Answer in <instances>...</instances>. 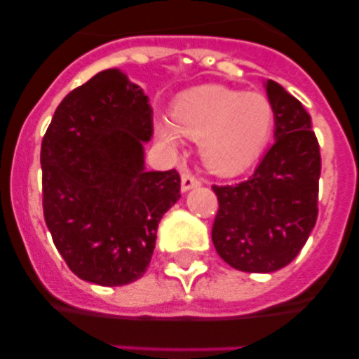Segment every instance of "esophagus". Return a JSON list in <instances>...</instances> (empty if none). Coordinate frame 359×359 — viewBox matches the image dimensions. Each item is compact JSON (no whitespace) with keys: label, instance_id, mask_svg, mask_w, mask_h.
Listing matches in <instances>:
<instances>
[{"label":"esophagus","instance_id":"esophagus-1","mask_svg":"<svg viewBox=\"0 0 359 359\" xmlns=\"http://www.w3.org/2000/svg\"><path fill=\"white\" fill-rule=\"evenodd\" d=\"M198 186H200V180H198L196 177L191 175L189 172L182 173V179H180V191H182V193H187V191L194 189V187Z\"/></svg>","mask_w":359,"mask_h":359}]
</instances>
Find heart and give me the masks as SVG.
<instances>
[{
  "label": "heart",
  "mask_w": 359,
  "mask_h": 359,
  "mask_svg": "<svg viewBox=\"0 0 359 359\" xmlns=\"http://www.w3.org/2000/svg\"><path fill=\"white\" fill-rule=\"evenodd\" d=\"M172 118L173 125L158 119V139L177 149L182 133L200 142L201 159L210 172L229 175L247 168L262 153L273 133L274 107L262 93L205 85L180 95Z\"/></svg>",
  "instance_id": "heart-1"
}]
</instances>
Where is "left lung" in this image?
<instances>
[{"instance_id":"left-lung-1","label":"left lung","mask_w":359,"mask_h":359,"mask_svg":"<svg viewBox=\"0 0 359 359\" xmlns=\"http://www.w3.org/2000/svg\"><path fill=\"white\" fill-rule=\"evenodd\" d=\"M264 86L274 107V144L248 180L213 186L219 200L213 247L245 273H274L288 266L318 217L321 156L311 116L276 81L267 79Z\"/></svg>"}]
</instances>
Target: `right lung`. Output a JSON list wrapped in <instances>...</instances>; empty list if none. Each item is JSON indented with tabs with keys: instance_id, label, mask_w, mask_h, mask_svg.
Here are the masks:
<instances>
[{
	"instance_id": "add662e5",
	"label": "right lung",
	"mask_w": 359,
	"mask_h": 359,
	"mask_svg": "<svg viewBox=\"0 0 359 359\" xmlns=\"http://www.w3.org/2000/svg\"><path fill=\"white\" fill-rule=\"evenodd\" d=\"M149 97L106 69L64 97L41 142L43 213L69 269L102 287L144 276L161 217L180 198L175 170H146Z\"/></svg>"
}]
</instances>
